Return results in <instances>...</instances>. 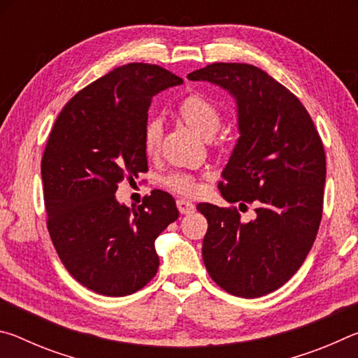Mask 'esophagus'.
<instances>
[{"mask_svg": "<svg viewBox=\"0 0 358 358\" xmlns=\"http://www.w3.org/2000/svg\"><path fill=\"white\" fill-rule=\"evenodd\" d=\"M177 208L180 210L181 215H189L192 213L194 210H196V207H194V203L186 201V199H178L177 201Z\"/></svg>", "mask_w": 358, "mask_h": 358, "instance_id": "obj_1", "label": "esophagus"}]
</instances>
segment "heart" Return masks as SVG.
Returning <instances> with one entry per match:
<instances>
[{"label": "heart", "mask_w": 358, "mask_h": 358, "mask_svg": "<svg viewBox=\"0 0 358 358\" xmlns=\"http://www.w3.org/2000/svg\"><path fill=\"white\" fill-rule=\"evenodd\" d=\"M178 112L191 128L202 137H213L222 123L221 107L203 93H192L180 102ZM162 124L159 120L151 118L143 126V150L148 156H155L159 148ZM169 189L183 196H192L197 191V181L189 173L172 172L162 180Z\"/></svg>", "instance_id": "heart-1"}]
</instances>
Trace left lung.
Segmentation results:
<instances>
[{"mask_svg": "<svg viewBox=\"0 0 358 358\" xmlns=\"http://www.w3.org/2000/svg\"><path fill=\"white\" fill-rule=\"evenodd\" d=\"M234 96L240 137L222 171L229 203H256L241 222L237 207L199 203L207 217L202 257L226 292L257 299L286 284L310 252L322 220L325 151L310 113L265 71L245 63H213L187 74Z\"/></svg>", "mask_w": 358, "mask_h": 358, "instance_id": "1", "label": "left lung"}]
</instances>
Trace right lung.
I'll return each mask as SVG.
<instances>
[{
	"label": "right lung",
	"mask_w": 358,
	"mask_h": 358,
	"mask_svg": "<svg viewBox=\"0 0 358 358\" xmlns=\"http://www.w3.org/2000/svg\"><path fill=\"white\" fill-rule=\"evenodd\" d=\"M180 83L161 66H120L78 92L48 136L41 164L48 234L66 270L96 294H134L159 266L155 240L178 217L173 197L155 189L129 208L115 192L148 171V107Z\"/></svg>",
	"instance_id": "right-lung-1"
}]
</instances>
